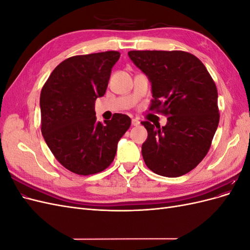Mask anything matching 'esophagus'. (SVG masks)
<instances>
[{
	"label": "esophagus",
	"mask_w": 250,
	"mask_h": 250,
	"mask_svg": "<svg viewBox=\"0 0 250 250\" xmlns=\"http://www.w3.org/2000/svg\"><path fill=\"white\" fill-rule=\"evenodd\" d=\"M131 124H132L133 126H139V125L141 124V121H140L139 119H132Z\"/></svg>",
	"instance_id": "34e87169"
}]
</instances>
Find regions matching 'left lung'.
<instances>
[{
	"label": "left lung",
	"instance_id": "obj_1",
	"mask_svg": "<svg viewBox=\"0 0 250 250\" xmlns=\"http://www.w3.org/2000/svg\"><path fill=\"white\" fill-rule=\"evenodd\" d=\"M128 56L151 83L153 100L149 109L169 116L163 127L142 122L148 131L142 145L144 162L158 175H184L207 155L217 130L215 82L191 53L130 51Z\"/></svg>",
	"mask_w": 250,
	"mask_h": 250
}]
</instances>
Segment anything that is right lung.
Wrapping results in <instances>:
<instances>
[{
	"label": "right lung",
	"instance_id": "add662e5",
	"mask_svg": "<svg viewBox=\"0 0 250 250\" xmlns=\"http://www.w3.org/2000/svg\"><path fill=\"white\" fill-rule=\"evenodd\" d=\"M119 58L117 51L70 57L55 67L42 86V137L56 160L79 175L106 169L130 127L126 115L115 113L102 124L95 112V101L106 92Z\"/></svg>",
	"mask_w": 250,
	"mask_h": 250
}]
</instances>
